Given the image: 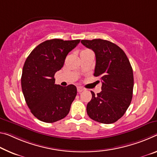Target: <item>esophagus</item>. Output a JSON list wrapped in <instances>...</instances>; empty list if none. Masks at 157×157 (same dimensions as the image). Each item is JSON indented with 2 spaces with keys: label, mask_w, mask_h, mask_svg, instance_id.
Returning a JSON list of instances; mask_svg holds the SVG:
<instances>
[{
  "label": "esophagus",
  "mask_w": 157,
  "mask_h": 157,
  "mask_svg": "<svg viewBox=\"0 0 157 157\" xmlns=\"http://www.w3.org/2000/svg\"><path fill=\"white\" fill-rule=\"evenodd\" d=\"M77 89H78V91L79 93H80V92L84 91V89L82 87H81V86H78V87H77Z\"/></svg>",
  "instance_id": "obj_1"
}]
</instances>
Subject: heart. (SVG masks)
I'll use <instances>...</instances> for the list:
<instances>
[{
    "label": "heart",
    "instance_id": "b5f03b06",
    "mask_svg": "<svg viewBox=\"0 0 157 157\" xmlns=\"http://www.w3.org/2000/svg\"><path fill=\"white\" fill-rule=\"evenodd\" d=\"M86 51H89V50H88V49H84V50L82 51V52H86Z\"/></svg>",
    "mask_w": 157,
    "mask_h": 157
}]
</instances>
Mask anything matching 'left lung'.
<instances>
[{
	"label": "left lung",
	"mask_w": 157,
	"mask_h": 157,
	"mask_svg": "<svg viewBox=\"0 0 157 157\" xmlns=\"http://www.w3.org/2000/svg\"><path fill=\"white\" fill-rule=\"evenodd\" d=\"M83 45L96 55L94 75L100 77V93L92 94L86 105L89 117L103 124H113L122 117L133 97V73L128 59L120 47L108 40H82Z\"/></svg>",
	"instance_id": "left-lung-1"
}]
</instances>
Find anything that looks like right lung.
<instances>
[{"label":"right lung","mask_w":157,"mask_h":157,"mask_svg":"<svg viewBox=\"0 0 157 157\" xmlns=\"http://www.w3.org/2000/svg\"><path fill=\"white\" fill-rule=\"evenodd\" d=\"M80 40L52 39L38 44L27 57L22 70L21 89L27 105L39 120L53 123L68 114L77 95L73 84H55L54 75Z\"/></svg>","instance_id":"add662e5"}]
</instances>
